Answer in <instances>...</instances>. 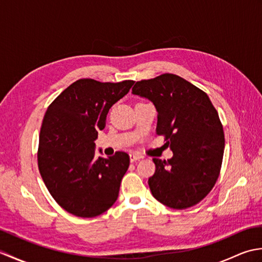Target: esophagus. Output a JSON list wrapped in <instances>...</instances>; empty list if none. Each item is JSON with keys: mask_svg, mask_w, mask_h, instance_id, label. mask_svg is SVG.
Masks as SVG:
<instances>
[{"mask_svg": "<svg viewBox=\"0 0 262 262\" xmlns=\"http://www.w3.org/2000/svg\"><path fill=\"white\" fill-rule=\"evenodd\" d=\"M129 159H130V162H136L137 160L141 159V155L135 154V153H130L129 154Z\"/></svg>", "mask_w": 262, "mask_h": 262, "instance_id": "obj_1", "label": "esophagus"}]
</instances>
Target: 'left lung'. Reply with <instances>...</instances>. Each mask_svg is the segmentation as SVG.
<instances>
[{
    "label": "left lung",
    "mask_w": 262,
    "mask_h": 262,
    "mask_svg": "<svg viewBox=\"0 0 262 262\" xmlns=\"http://www.w3.org/2000/svg\"><path fill=\"white\" fill-rule=\"evenodd\" d=\"M132 91L154 103L157 134L173 152L168 161L153 159V197L173 209L197 205L215 186L223 161L224 132L213 103L199 88L170 73L138 81Z\"/></svg>",
    "instance_id": "obj_1"
}]
</instances>
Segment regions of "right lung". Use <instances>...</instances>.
I'll return each instance as SVG.
<instances>
[{"mask_svg": "<svg viewBox=\"0 0 262 262\" xmlns=\"http://www.w3.org/2000/svg\"><path fill=\"white\" fill-rule=\"evenodd\" d=\"M134 81L118 83L80 79L49 104L39 135L38 168L49 193L70 214L96 217L118 198L129 155L96 158L94 141L109 109Z\"/></svg>", "mask_w": 262, "mask_h": 262, "instance_id": "right-lung-1", "label": "right lung"}]
</instances>
